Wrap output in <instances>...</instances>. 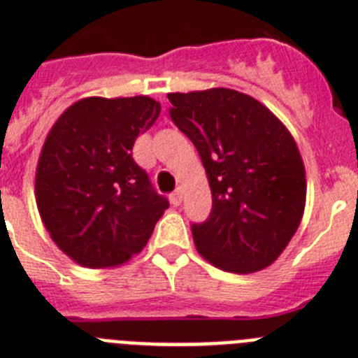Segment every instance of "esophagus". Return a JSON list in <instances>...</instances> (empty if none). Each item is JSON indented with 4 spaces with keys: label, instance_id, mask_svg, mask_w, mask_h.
I'll list each match as a JSON object with an SVG mask.
<instances>
[{
    "label": "esophagus",
    "instance_id": "obj_1",
    "mask_svg": "<svg viewBox=\"0 0 358 358\" xmlns=\"http://www.w3.org/2000/svg\"><path fill=\"white\" fill-rule=\"evenodd\" d=\"M181 201H182V189L177 188L176 192L170 195V202H172V206H179L181 204Z\"/></svg>",
    "mask_w": 358,
    "mask_h": 358
}]
</instances>
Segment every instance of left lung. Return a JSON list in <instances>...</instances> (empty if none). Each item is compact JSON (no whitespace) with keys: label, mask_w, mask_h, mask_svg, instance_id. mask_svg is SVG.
<instances>
[{"label":"left lung","mask_w":358,"mask_h":358,"mask_svg":"<svg viewBox=\"0 0 358 358\" xmlns=\"http://www.w3.org/2000/svg\"><path fill=\"white\" fill-rule=\"evenodd\" d=\"M170 119L193 142L211 186L208 220L192 224L195 247L232 273L270 266L306 208V169L286 126L254 97L209 88L169 94Z\"/></svg>","instance_id":"8db88e82"}]
</instances>
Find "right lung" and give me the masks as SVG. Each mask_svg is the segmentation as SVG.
I'll list each match as a JSON object with an SVG mask.
<instances>
[{"label": "right lung", "mask_w": 358, "mask_h": 358, "mask_svg": "<svg viewBox=\"0 0 358 358\" xmlns=\"http://www.w3.org/2000/svg\"><path fill=\"white\" fill-rule=\"evenodd\" d=\"M159 111L147 96L87 97L49 131L35 176L37 208L52 241L81 266L129 261L169 208L131 152Z\"/></svg>", "instance_id": "add662e5"}]
</instances>
